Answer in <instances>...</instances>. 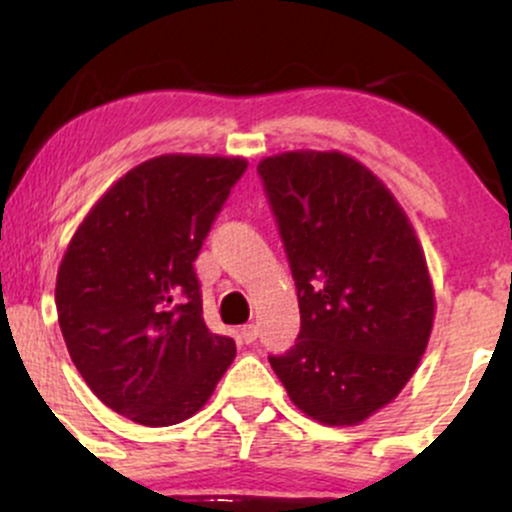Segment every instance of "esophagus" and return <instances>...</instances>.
Masks as SVG:
<instances>
[{
    "instance_id": "obj_1",
    "label": "esophagus",
    "mask_w": 512,
    "mask_h": 512,
    "mask_svg": "<svg viewBox=\"0 0 512 512\" xmlns=\"http://www.w3.org/2000/svg\"><path fill=\"white\" fill-rule=\"evenodd\" d=\"M240 339H243L245 344H252L257 339V327L255 325H243L240 327Z\"/></svg>"
}]
</instances>
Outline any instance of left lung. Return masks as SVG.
<instances>
[{
	"label": "left lung",
	"instance_id": "obj_1",
	"mask_svg": "<svg viewBox=\"0 0 512 512\" xmlns=\"http://www.w3.org/2000/svg\"><path fill=\"white\" fill-rule=\"evenodd\" d=\"M296 281L301 332L269 356L298 409L354 426L399 395L424 356L433 286L390 190L339 151H289L257 166Z\"/></svg>",
	"mask_w": 512,
	"mask_h": 512
}]
</instances>
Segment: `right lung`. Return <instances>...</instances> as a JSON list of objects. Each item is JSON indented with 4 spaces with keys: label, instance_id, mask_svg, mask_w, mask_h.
<instances>
[{
    "label": "right lung",
    "instance_id": "1",
    "mask_svg": "<svg viewBox=\"0 0 512 512\" xmlns=\"http://www.w3.org/2000/svg\"><path fill=\"white\" fill-rule=\"evenodd\" d=\"M245 158L168 154L120 178L76 228L57 317L93 395L142 426L207 404L236 342L204 325L195 260Z\"/></svg>",
    "mask_w": 512,
    "mask_h": 512
}]
</instances>
